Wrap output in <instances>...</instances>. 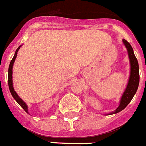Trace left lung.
Wrapping results in <instances>:
<instances>
[{
  "label": "left lung",
  "instance_id": "8db88e82",
  "mask_svg": "<svg viewBox=\"0 0 146 146\" xmlns=\"http://www.w3.org/2000/svg\"><path fill=\"white\" fill-rule=\"evenodd\" d=\"M123 44L125 45V48L127 50L128 56L129 59L130 63V73L129 80H128L127 86L125 87V90L122 93L121 99L119 101V105L115 111H113L112 113L105 114V115H113L121 112L122 110H124L128 104L131 102L132 98L136 93V91L139 87V63L135 54L134 51L132 49V46L130 45V43L125 40H122Z\"/></svg>",
  "mask_w": 146,
  "mask_h": 146
}]
</instances>
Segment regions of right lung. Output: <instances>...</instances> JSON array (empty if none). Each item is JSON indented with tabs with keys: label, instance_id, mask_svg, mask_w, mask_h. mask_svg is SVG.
Listing matches in <instances>:
<instances>
[{
	"label": "right lung",
	"instance_id": "1",
	"mask_svg": "<svg viewBox=\"0 0 146 146\" xmlns=\"http://www.w3.org/2000/svg\"><path fill=\"white\" fill-rule=\"evenodd\" d=\"M22 45L18 46V48L17 49L16 51H15V53H14V56L13 59L11 60V63H10V65H9L8 68V86H9V90H10V92H11V95L14 97V99L17 101V103H18L19 105L21 106V107L23 108L24 110V111L26 112L27 113H29L28 112V106L26 104V103L24 102V100H22L21 98H20L17 93H16V91L14 90V86H13V76H12V74H13V66H14V63L15 62V60L17 58V52L20 50V48L21 47Z\"/></svg>",
	"mask_w": 146,
	"mask_h": 146
}]
</instances>
